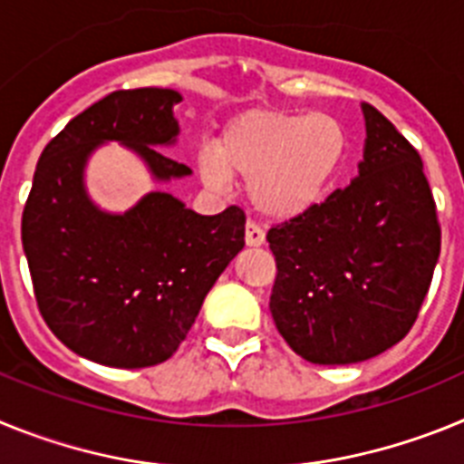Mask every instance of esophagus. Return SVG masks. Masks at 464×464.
<instances>
[{
	"label": "esophagus",
	"mask_w": 464,
	"mask_h": 464,
	"mask_svg": "<svg viewBox=\"0 0 464 464\" xmlns=\"http://www.w3.org/2000/svg\"><path fill=\"white\" fill-rule=\"evenodd\" d=\"M246 244L253 246V248L265 244V229H262L257 223H253V220L246 223Z\"/></svg>",
	"instance_id": "esophagus-1"
}]
</instances>
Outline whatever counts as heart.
<instances>
[{"label": "heart", "mask_w": 464, "mask_h": 464, "mask_svg": "<svg viewBox=\"0 0 464 464\" xmlns=\"http://www.w3.org/2000/svg\"><path fill=\"white\" fill-rule=\"evenodd\" d=\"M348 153L342 122L325 113L251 111L229 122L216 150L199 155L211 188L248 181L253 207L269 218L302 216L332 188Z\"/></svg>", "instance_id": "heart-1"}]
</instances>
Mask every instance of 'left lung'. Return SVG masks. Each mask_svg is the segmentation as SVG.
<instances>
[{
  "label": "left lung",
  "mask_w": 464,
  "mask_h": 464,
  "mask_svg": "<svg viewBox=\"0 0 464 464\" xmlns=\"http://www.w3.org/2000/svg\"><path fill=\"white\" fill-rule=\"evenodd\" d=\"M362 113L364 160L351 186L267 232L269 311L314 364L362 362L407 337L441 248L423 160L374 106Z\"/></svg>",
  "instance_id": "left-lung-1"
}]
</instances>
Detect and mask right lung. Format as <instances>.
I'll return each mask as SVG.
<instances>
[{
    "label": "right lung",
    "instance_id": "obj_1",
    "mask_svg": "<svg viewBox=\"0 0 464 464\" xmlns=\"http://www.w3.org/2000/svg\"><path fill=\"white\" fill-rule=\"evenodd\" d=\"M167 88L116 90L48 141L23 211V248L41 315L60 342L92 362L141 370L165 362L190 332L216 278L244 248L246 216H199L169 192L125 213L100 211L83 169L100 143L121 141L158 181L190 169L155 146L176 141Z\"/></svg>",
    "mask_w": 464,
    "mask_h": 464
}]
</instances>
